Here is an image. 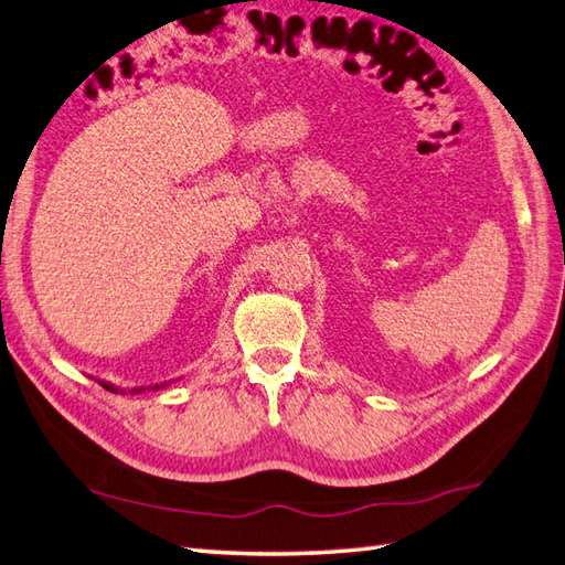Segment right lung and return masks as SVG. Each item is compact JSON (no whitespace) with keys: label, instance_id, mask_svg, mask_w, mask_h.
Masks as SVG:
<instances>
[{"label":"right lung","instance_id":"add662e5","mask_svg":"<svg viewBox=\"0 0 565 565\" xmlns=\"http://www.w3.org/2000/svg\"><path fill=\"white\" fill-rule=\"evenodd\" d=\"M99 386H105L107 392H111V394H126L124 388H119V386H114V384H109V382H99ZM159 388H164V384H154V386H134L131 392L128 394H142V392H159Z\"/></svg>","mask_w":565,"mask_h":565}]
</instances>
